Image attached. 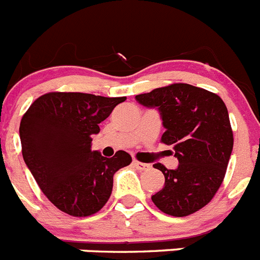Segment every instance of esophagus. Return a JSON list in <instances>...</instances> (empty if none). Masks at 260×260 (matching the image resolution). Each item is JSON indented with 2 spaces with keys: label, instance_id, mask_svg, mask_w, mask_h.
I'll return each mask as SVG.
<instances>
[{
  "label": "esophagus",
  "instance_id": "esophagus-1",
  "mask_svg": "<svg viewBox=\"0 0 260 260\" xmlns=\"http://www.w3.org/2000/svg\"><path fill=\"white\" fill-rule=\"evenodd\" d=\"M134 165L137 167V169H139V171H150V169H151L150 164H146V162H141V161H138V160H134Z\"/></svg>",
  "mask_w": 260,
  "mask_h": 260
}]
</instances>
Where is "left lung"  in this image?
I'll list each match as a JSON object with an SVG mask.
<instances>
[{"instance_id":"8db88e82","label":"left lung","mask_w":260,"mask_h":260,"mask_svg":"<svg viewBox=\"0 0 260 260\" xmlns=\"http://www.w3.org/2000/svg\"><path fill=\"white\" fill-rule=\"evenodd\" d=\"M139 104L157 108L165 132L162 143L173 144L177 169L162 164L165 185L152 195L156 207L183 217L203 208L221 186L233 150L228 109L220 96L186 83H174L135 96Z\"/></svg>"}]
</instances>
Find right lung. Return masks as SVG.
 Masks as SVG:
<instances>
[{"mask_svg":"<svg viewBox=\"0 0 260 260\" xmlns=\"http://www.w3.org/2000/svg\"><path fill=\"white\" fill-rule=\"evenodd\" d=\"M126 98L82 92H49L32 103L19 126L24 162L45 197L75 217L93 215L105 206L113 176L132 162L118 151L104 157L91 151L99 123Z\"/></svg>","mask_w":260,"mask_h":260,"instance_id":"1","label":"right lung"}]
</instances>
